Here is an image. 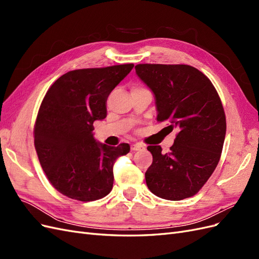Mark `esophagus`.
I'll list each match as a JSON object with an SVG mask.
<instances>
[{
    "label": "esophagus",
    "mask_w": 259,
    "mask_h": 259,
    "mask_svg": "<svg viewBox=\"0 0 259 259\" xmlns=\"http://www.w3.org/2000/svg\"><path fill=\"white\" fill-rule=\"evenodd\" d=\"M145 147L142 144H133L131 145V150L133 151H140V150H144Z\"/></svg>",
    "instance_id": "esophagus-1"
}]
</instances>
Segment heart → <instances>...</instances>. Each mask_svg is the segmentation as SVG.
I'll return each mask as SVG.
<instances>
[{
    "mask_svg": "<svg viewBox=\"0 0 259 259\" xmlns=\"http://www.w3.org/2000/svg\"><path fill=\"white\" fill-rule=\"evenodd\" d=\"M140 89H143V88H140V86H134V88L132 89V91H133V90H140Z\"/></svg>",
    "mask_w": 259,
    "mask_h": 259,
    "instance_id": "b5f03b06",
    "label": "heart"
}]
</instances>
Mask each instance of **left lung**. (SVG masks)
<instances>
[{"label": "left lung", "mask_w": 259, "mask_h": 259, "mask_svg": "<svg viewBox=\"0 0 259 259\" xmlns=\"http://www.w3.org/2000/svg\"><path fill=\"white\" fill-rule=\"evenodd\" d=\"M135 70L154 94L156 120H168L167 127L178 130L168 153H162L161 146H148L153 160L145 174L147 186L165 200L190 198L221 159L226 136L222 100L208 77L194 67L142 64Z\"/></svg>", "instance_id": "left-lung-1"}]
</instances>
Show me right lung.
<instances>
[{"instance_id":"obj_1","label":"right lung","mask_w":259,"mask_h":259,"mask_svg":"<svg viewBox=\"0 0 259 259\" xmlns=\"http://www.w3.org/2000/svg\"><path fill=\"white\" fill-rule=\"evenodd\" d=\"M133 67L73 70L46 93L34 125V147L46 177L66 197L89 202L112 190L114 163L131 148L97 143L93 123L107 116L108 96Z\"/></svg>"}]
</instances>
